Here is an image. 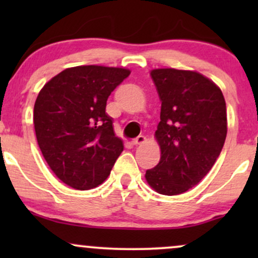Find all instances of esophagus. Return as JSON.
I'll return each instance as SVG.
<instances>
[{
	"label": "esophagus",
	"instance_id": "obj_1",
	"mask_svg": "<svg viewBox=\"0 0 258 258\" xmlns=\"http://www.w3.org/2000/svg\"><path fill=\"white\" fill-rule=\"evenodd\" d=\"M146 141H147V139H146V137H144V136H138L137 138L133 139L132 143L135 144V146H139V144H143Z\"/></svg>",
	"mask_w": 258,
	"mask_h": 258
}]
</instances>
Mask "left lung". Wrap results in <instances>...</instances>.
<instances>
[{"mask_svg":"<svg viewBox=\"0 0 258 258\" xmlns=\"http://www.w3.org/2000/svg\"><path fill=\"white\" fill-rule=\"evenodd\" d=\"M161 100L155 132L161 158L147 170L155 191L178 195L209 173L227 136V109L222 91L197 72L155 69L150 73Z\"/></svg>","mask_w":258,"mask_h":258,"instance_id":"obj_1","label":"left lung"}]
</instances>
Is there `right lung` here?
I'll return each instance as SVG.
<instances>
[{
  "instance_id": "obj_1",
  "label": "right lung",
  "mask_w": 258,
  "mask_h": 258,
  "mask_svg": "<svg viewBox=\"0 0 258 258\" xmlns=\"http://www.w3.org/2000/svg\"><path fill=\"white\" fill-rule=\"evenodd\" d=\"M130 73L99 65L69 68L38 93L34 106L38 147L55 176L74 189L102 184L122 153L105 108Z\"/></svg>"
}]
</instances>
